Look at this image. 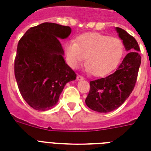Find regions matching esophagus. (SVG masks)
Returning <instances> with one entry per match:
<instances>
[{"label":"esophagus","mask_w":151,"mask_h":151,"mask_svg":"<svg viewBox=\"0 0 151 151\" xmlns=\"http://www.w3.org/2000/svg\"><path fill=\"white\" fill-rule=\"evenodd\" d=\"M83 79H84V78H83L82 76L81 75L77 76V80H78V81H81V80H83Z\"/></svg>","instance_id":"esophagus-1"}]
</instances>
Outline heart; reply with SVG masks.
<instances>
[{
    "label": "heart",
    "instance_id": "obj_1",
    "mask_svg": "<svg viewBox=\"0 0 151 151\" xmlns=\"http://www.w3.org/2000/svg\"><path fill=\"white\" fill-rule=\"evenodd\" d=\"M123 50V43L119 39L90 33L79 37L78 42L69 41L65 52L67 62L72 68L78 67L87 57L86 70L95 76H104L116 66Z\"/></svg>",
    "mask_w": 151,
    "mask_h": 151
}]
</instances>
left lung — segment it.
Masks as SVG:
<instances>
[{"label": "left lung", "mask_w": 151, "mask_h": 151, "mask_svg": "<svg viewBox=\"0 0 151 151\" xmlns=\"http://www.w3.org/2000/svg\"><path fill=\"white\" fill-rule=\"evenodd\" d=\"M116 31L129 53L113 73L90 82L91 89L85 101L88 108L102 113L112 111L129 98L141 65L140 48L136 40L121 28L116 27Z\"/></svg>", "instance_id": "1"}]
</instances>
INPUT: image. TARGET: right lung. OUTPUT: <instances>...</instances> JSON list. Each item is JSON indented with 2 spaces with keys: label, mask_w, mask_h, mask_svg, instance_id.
I'll return each mask as SVG.
<instances>
[{
  "label": "right lung",
  "mask_w": 151,
  "mask_h": 151,
  "mask_svg": "<svg viewBox=\"0 0 151 151\" xmlns=\"http://www.w3.org/2000/svg\"><path fill=\"white\" fill-rule=\"evenodd\" d=\"M70 34L69 27L44 22L30 28L18 42L15 78L22 98L35 110L53 108L66 83L76 79L60 42Z\"/></svg>",
  "instance_id": "1"
}]
</instances>
